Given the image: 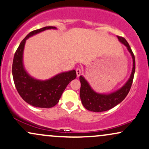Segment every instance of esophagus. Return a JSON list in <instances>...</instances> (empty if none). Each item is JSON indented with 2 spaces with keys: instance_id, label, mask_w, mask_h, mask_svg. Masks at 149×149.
<instances>
[{
  "instance_id": "1",
  "label": "esophagus",
  "mask_w": 149,
  "mask_h": 149,
  "mask_svg": "<svg viewBox=\"0 0 149 149\" xmlns=\"http://www.w3.org/2000/svg\"><path fill=\"white\" fill-rule=\"evenodd\" d=\"M76 72H77V76L78 77H79L80 75H81V70L80 69V68H77V70H76Z\"/></svg>"
}]
</instances>
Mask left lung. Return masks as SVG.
I'll list each match as a JSON object with an SVG mask.
<instances>
[{"instance_id":"8db88e82","label":"left lung","mask_w":149,"mask_h":149,"mask_svg":"<svg viewBox=\"0 0 149 149\" xmlns=\"http://www.w3.org/2000/svg\"><path fill=\"white\" fill-rule=\"evenodd\" d=\"M117 38L120 43L126 47L127 51L130 52L132 56V69L130 78L121 88L112 93L105 94L95 92L91 88L87 80L81 75L79 77V80L81 82L80 98L82 104L88 111H94V112H102V111H107L121 102L125 98L130 90L133 81L134 72H135V58L133 52L126 40L119 36H117Z\"/></svg>"}]
</instances>
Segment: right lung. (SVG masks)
Instances as JSON below:
<instances>
[{"instance_id": "add662e5", "label": "right lung", "mask_w": 149, "mask_h": 149, "mask_svg": "<svg viewBox=\"0 0 149 149\" xmlns=\"http://www.w3.org/2000/svg\"><path fill=\"white\" fill-rule=\"evenodd\" d=\"M48 29L56 28L46 26L29 33L16 51L12 63V76L17 91L25 102L36 107L51 108L55 106L68 84L77 77L74 70L63 72L47 80L37 79L26 72L23 63L26 40Z\"/></svg>"}]
</instances>
